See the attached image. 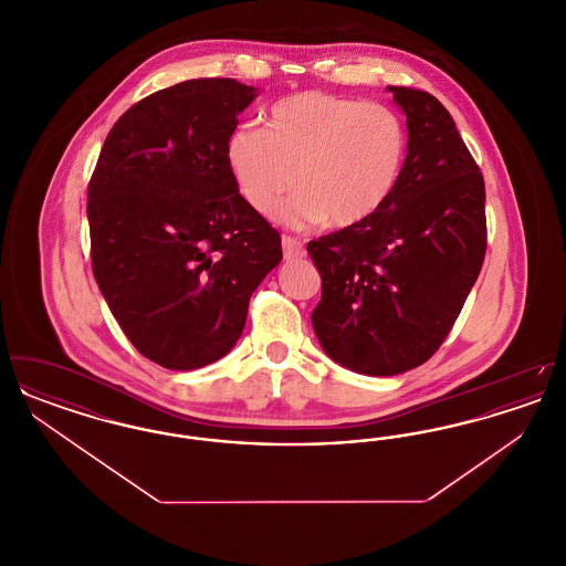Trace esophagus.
Returning <instances> with one entry per match:
<instances>
[{
    "instance_id": "1",
    "label": "esophagus",
    "mask_w": 566,
    "mask_h": 566,
    "mask_svg": "<svg viewBox=\"0 0 566 566\" xmlns=\"http://www.w3.org/2000/svg\"><path fill=\"white\" fill-rule=\"evenodd\" d=\"M282 250H284V259L286 261H295V259H303L305 256L303 243L298 242L296 238H291V235L282 238Z\"/></svg>"
}]
</instances>
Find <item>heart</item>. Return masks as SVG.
Returning <instances> with one entry per match:
<instances>
[{"label":"heart","mask_w":566,"mask_h":566,"mask_svg":"<svg viewBox=\"0 0 566 566\" xmlns=\"http://www.w3.org/2000/svg\"><path fill=\"white\" fill-rule=\"evenodd\" d=\"M265 123L235 127L224 146L229 171L259 214H275L298 185L286 206L291 220L354 227L395 192L407 132L390 106L301 91L277 99Z\"/></svg>","instance_id":"1"}]
</instances>
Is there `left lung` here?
I'll use <instances>...</instances> for the list:
<instances>
[{
	"label": "left lung",
	"instance_id": "8db88e82",
	"mask_svg": "<svg viewBox=\"0 0 566 566\" xmlns=\"http://www.w3.org/2000/svg\"><path fill=\"white\" fill-rule=\"evenodd\" d=\"M388 91L409 135L395 192L369 220L307 243L323 277L312 312L323 350L377 377L439 350L485 254L484 178L450 112L427 91Z\"/></svg>",
	"mask_w": 566,
	"mask_h": 566
}]
</instances>
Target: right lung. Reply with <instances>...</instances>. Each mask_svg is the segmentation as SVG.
<instances>
[{
	"instance_id": "add662e5",
	"label": "right lung",
	"mask_w": 566,
	"mask_h": 566,
	"mask_svg": "<svg viewBox=\"0 0 566 566\" xmlns=\"http://www.w3.org/2000/svg\"><path fill=\"white\" fill-rule=\"evenodd\" d=\"M256 88L197 78L157 91L109 129L88 182L93 275L142 356L206 367L242 335L282 240L238 189L224 146Z\"/></svg>"
}]
</instances>
